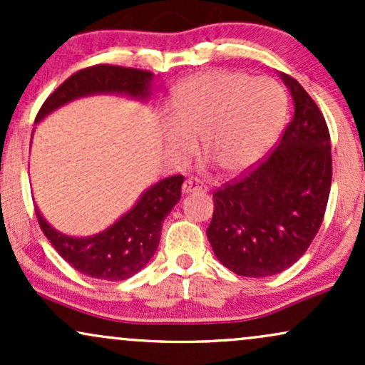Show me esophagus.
Wrapping results in <instances>:
<instances>
[{
    "label": "esophagus",
    "instance_id": "34e87169",
    "mask_svg": "<svg viewBox=\"0 0 365 365\" xmlns=\"http://www.w3.org/2000/svg\"><path fill=\"white\" fill-rule=\"evenodd\" d=\"M206 188L207 187L204 185L199 178H188L185 180V183H183V192H185V194H192V192H206Z\"/></svg>",
    "mask_w": 365,
    "mask_h": 365
}]
</instances>
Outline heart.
I'll use <instances>...</instances> for the list:
<instances>
[{"mask_svg":"<svg viewBox=\"0 0 365 365\" xmlns=\"http://www.w3.org/2000/svg\"><path fill=\"white\" fill-rule=\"evenodd\" d=\"M287 98L271 78L212 70L183 81L173 92V113L163 120L166 148L180 161L194 154L195 139L225 173L254 165L282 128Z\"/></svg>","mask_w":365,"mask_h":365,"instance_id":"obj_1","label":"heart"}]
</instances>
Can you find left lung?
<instances>
[{
	"mask_svg": "<svg viewBox=\"0 0 365 365\" xmlns=\"http://www.w3.org/2000/svg\"><path fill=\"white\" fill-rule=\"evenodd\" d=\"M295 113L269 154L212 194L206 233L216 257L238 276L288 269L309 249L324 220L333 159L324 116L307 91L282 73Z\"/></svg>",
	"mask_w": 365,
	"mask_h": 365,
	"instance_id": "1",
	"label": "left lung"
}]
</instances>
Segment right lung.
<instances>
[{"instance_id":"add662e5","label":"right lung","mask_w":365,"mask_h":365,"mask_svg":"<svg viewBox=\"0 0 365 365\" xmlns=\"http://www.w3.org/2000/svg\"><path fill=\"white\" fill-rule=\"evenodd\" d=\"M153 72L118 65H92L70 75L37 111L36 123L46 115L81 96L118 92L132 98H148ZM182 175L165 178L144 192L139 202L103 233L87 238L66 237L46 223L36 209L41 230L78 273L104 282H121L139 273L150 261L161 238L163 220L182 195Z\"/></svg>"}]
</instances>
